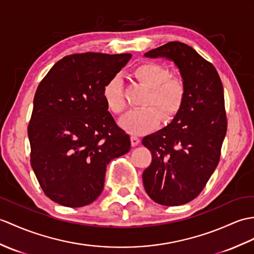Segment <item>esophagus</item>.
I'll list each match as a JSON object with an SVG mask.
<instances>
[{
	"instance_id": "34e87169",
	"label": "esophagus",
	"mask_w": 254,
	"mask_h": 254,
	"mask_svg": "<svg viewBox=\"0 0 254 254\" xmlns=\"http://www.w3.org/2000/svg\"><path fill=\"white\" fill-rule=\"evenodd\" d=\"M139 138L137 136H135V135H132L131 136V144L132 146H137L139 144Z\"/></svg>"
}]
</instances>
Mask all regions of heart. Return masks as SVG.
<instances>
[{"label": "heart", "mask_w": 254, "mask_h": 254, "mask_svg": "<svg viewBox=\"0 0 254 254\" xmlns=\"http://www.w3.org/2000/svg\"><path fill=\"white\" fill-rule=\"evenodd\" d=\"M135 79L139 81L148 93L143 100L144 108L135 109L122 118L120 126L133 135L151 131L163 119H171L182 107L186 96V84L180 76L170 75V69L161 64L143 63L133 70ZM103 97L110 113L122 115L127 103L123 84L119 76H115L104 86Z\"/></svg>", "instance_id": "b5f03b06"}]
</instances>
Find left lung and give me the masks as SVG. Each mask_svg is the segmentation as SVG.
<instances>
[{
  "mask_svg": "<svg viewBox=\"0 0 254 254\" xmlns=\"http://www.w3.org/2000/svg\"><path fill=\"white\" fill-rule=\"evenodd\" d=\"M144 56L172 61L186 84L174 119L141 140L152 156L144 187L159 204H185L201 192L220 160L227 129L222 81L213 64L185 43L169 42Z\"/></svg>",
  "mask_w": 254,
  "mask_h": 254,
  "instance_id": "obj_1",
  "label": "left lung"
}]
</instances>
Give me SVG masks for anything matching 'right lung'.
<instances>
[{"label":"right lung","mask_w":254,"mask_h":254,"mask_svg":"<svg viewBox=\"0 0 254 254\" xmlns=\"http://www.w3.org/2000/svg\"><path fill=\"white\" fill-rule=\"evenodd\" d=\"M131 54L83 53L64 57L41 81L28 126L31 167L44 193L70 208L104 190L107 164L131 149L103 97L104 86Z\"/></svg>","instance_id":"obj_1"}]
</instances>
